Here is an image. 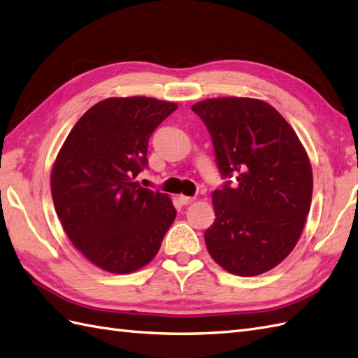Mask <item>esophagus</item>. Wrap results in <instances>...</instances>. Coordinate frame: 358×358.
<instances>
[{"label":"esophagus","instance_id":"obj_1","mask_svg":"<svg viewBox=\"0 0 358 358\" xmlns=\"http://www.w3.org/2000/svg\"><path fill=\"white\" fill-rule=\"evenodd\" d=\"M178 201L181 203V206H187V204H190V203H194L195 198L186 196V195H180V196H178Z\"/></svg>","mask_w":358,"mask_h":358}]
</instances>
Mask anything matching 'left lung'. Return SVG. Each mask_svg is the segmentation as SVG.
Instances as JSON below:
<instances>
[{
    "label": "left lung",
    "instance_id": "1",
    "mask_svg": "<svg viewBox=\"0 0 358 358\" xmlns=\"http://www.w3.org/2000/svg\"><path fill=\"white\" fill-rule=\"evenodd\" d=\"M212 136L219 172L216 219L204 234L208 254L241 277L268 272L302 233L313 194L304 146L277 110L254 98H213L192 106Z\"/></svg>",
    "mask_w": 358,
    "mask_h": 358
}]
</instances>
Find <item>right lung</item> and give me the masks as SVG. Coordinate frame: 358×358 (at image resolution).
Listing matches in <instances>:
<instances>
[{
    "instance_id": "obj_1",
    "label": "right lung",
    "mask_w": 358,
    "mask_h": 358,
    "mask_svg": "<svg viewBox=\"0 0 358 358\" xmlns=\"http://www.w3.org/2000/svg\"><path fill=\"white\" fill-rule=\"evenodd\" d=\"M177 104L107 98L78 119L57 154L51 195L63 230L95 266L130 273L159 252L177 210L166 194L134 181L148 141Z\"/></svg>"
}]
</instances>
